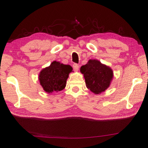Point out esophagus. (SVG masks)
Listing matches in <instances>:
<instances>
[{
    "label": "esophagus",
    "mask_w": 148,
    "mask_h": 148,
    "mask_svg": "<svg viewBox=\"0 0 148 148\" xmlns=\"http://www.w3.org/2000/svg\"><path fill=\"white\" fill-rule=\"evenodd\" d=\"M73 69H74V71H76V72L78 71V70H79V66H78V65H77V64H73Z\"/></svg>",
    "instance_id": "34e87169"
}]
</instances>
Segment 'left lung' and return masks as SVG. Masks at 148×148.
Wrapping results in <instances>:
<instances>
[{
	"instance_id": "1",
	"label": "left lung",
	"mask_w": 148,
	"mask_h": 148,
	"mask_svg": "<svg viewBox=\"0 0 148 148\" xmlns=\"http://www.w3.org/2000/svg\"><path fill=\"white\" fill-rule=\"evenodd\" d=\"M80 72L84 74L87 88L95 95L106 91L114 77L112 69L97 59H89L81 66Z\"/></svg>"
}]
</instances>
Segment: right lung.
Returning a JSON list of instances; mask_svg holds the SVG:
<instances>
[{
    "instance_id": "add662e5",
    "label": "right lung",
    "mask_w": 148,
    "mask_h": 148,
    "mask_svg": "<svg viewBox=\"0 0 148 148\" xmlns=\"http://www.w3.org/2000/svg\"><path fill=\"white\" fill-rule=\"evenodd\" d=\"M72 71L71 65L54 61L39 73L40 84L47 93L61 91L66 87V80Z\"/></svg>"
}]
</instances>
